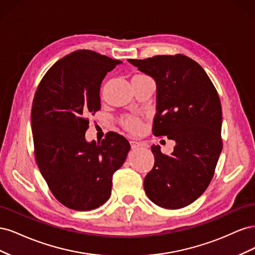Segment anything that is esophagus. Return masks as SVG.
Masks as SVG:
<instances>
[{
	"mask_svg": "<svg viewBox=\"0 0 255 255\" xmlns=\"http://www.w3.org/2000/svg\"><path fill=\"white\" fill-rule=\"evenodd\" d=\"M129 143H130V146H132V149H136V148H138V146L141 145V142L136 141V140H130Z\"/></svg>",
	"mask_w": 255,
	"mask_h": 255,
	"instance_id": "1",
	"label": "esophagus"
}]
</instances>
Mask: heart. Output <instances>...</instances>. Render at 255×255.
<instances>
[{
    "label": "heart",
    "mask_w": 255,
    "mask_h": 255,
    "mask_svg": "<svg viewBox=\"0 0 255 255\" xmlns=\"http://www.w3.org/2000/svg\"><path fill=\"white\" fill-rule=\"evenodd\" d=\"M135 76H141V75H135ZM123 125H125V127L128 130H130V132H138L141 128L140 121L132 117H127L125 120H123Z\"/></svg>",
    "instance_id": "heart-1"
}]
</instances>
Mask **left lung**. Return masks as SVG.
I'll use <instances>...</instances> for the list:
<instances>
[{
    "instance_id": "1",
    "label": "left lung",
    "mask_w": 255,
    "mask_h": 255,
    "mask_svg": "<svg viewBox=\"0 0 255 255\" xmlns=\"http://www.w3.org/2000/svg\"><path fill=\"white\" fill-rule=\"evenodd\" d=\"M156 84L153 134L175 141L170 155L152 145L155 158L143 181L156 205L177 210L201 196L211 183L222 150L220 99L203 68L191 58L157 55L128 59Z\"/></svg>"
}]
</instances>
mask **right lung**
<instances>
[{
    "instance_id": "right-lung-1",
    "label": "right lung",
    "mask_w": 255,
    "mask_h": 255,
    "mask_svg": "<svg viewBox=\"0 0 255 255\" xmlns=\"http://www.w3.org/2000/svg\"><path fill=\"white\" fill-rule=\"evenodd\" d=\"M122 61L78 50L54 64L34 97L32 130L35 157L52 194L65 206L91 211L112 194V177L130 149L117 133L88 142L89 116L101 109L100 87Z\"/></svg>"
}]
</instances>
